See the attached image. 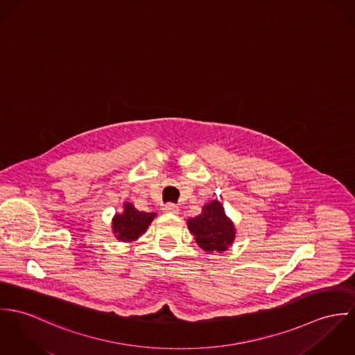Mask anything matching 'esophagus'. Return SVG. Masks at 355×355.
<instances>
[{
	"label": "esophagus",
	"instance_id": "1",
	"mask_svg": "<svg viewBox=\"0 0 355 355\" xmlns=\"http://www.w3.org/2000/svg\"><path fill=\"white\" fill-rule=\"evenodd\" d=\"M163 209H164L166 212H171V214H177V212H178V207H177L175 204H173V202L166 204V205L163 207Z\"/></svg>",
	"mask_w": 355,
	"mask_h": 355
}]
</instances>
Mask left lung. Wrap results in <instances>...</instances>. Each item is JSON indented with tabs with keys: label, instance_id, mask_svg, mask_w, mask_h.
Masks as SVG:
<instances>
[{
	"label": "left lung",
	"instance_id": "8db88e82",
	"mask_svg": "<svg viewBox=\"0 0 355 355\" xmlns=\"http://www.w3.org/2000/svg\"><path fill=\"white\" fill-rule=\"evenodd\" d=\"M188 227L196 242L207 252H223L234 241L236 232L223 207L214 200L202 207V212L188 220Z\"/></svg>",
	"mask_w": 355,
	"mask_h": 355
}]
</instances>
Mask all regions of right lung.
I'll use <instances>...</instances> for the list:
<instances>
[{
	"instance_id": "right-lung-1",
	"label": "right lung",
	"mask_w": 355,
	"mask_h": 355,
	"mask_svg": "<svg viewBox=\"0 0 355 355\" xmlns=\"http://www.w3.org/2000/svg\"><path fill=\"white\" fill-rule=\"evenodd\" d=\"M155 216V212L139 211L130 202H125L123 212L113 219V232L119 241H135L147 230Z\"/></svg>"
}]
</instances>
